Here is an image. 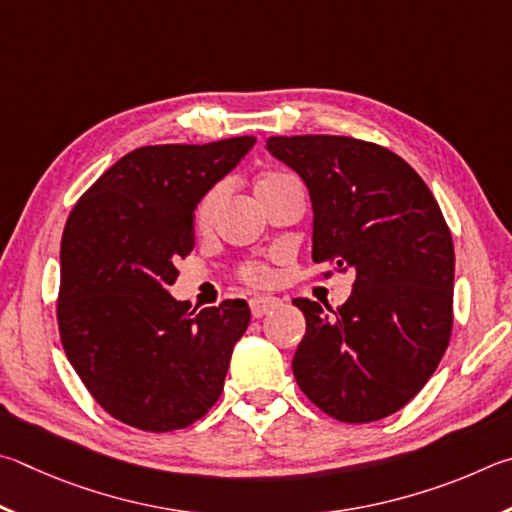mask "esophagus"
Segmentation results:
<instances>
[{"label": "esophagus", "instance_id": "obj_1", "mask_svg": "<svg viewBox=\"0 0 512 512\" xmlns=\"http://www.w3.org/2000/svg\"><path fill=\"white\" fill-rule=\"evenodd\" d=\"M279 306H281V301L274 299V297H254V299H249L251 315H254L256 319L267 315V312L274 310V308H279Z\"/></svg>", "mask_w": 512, "mask_h": 512}]
</instances>
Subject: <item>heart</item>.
<instances>
[{
  "mask_svg": "<svg viewBox=\"0 0 512 512\" xmlns=\"http://www.w3.org/2000/svg\"><path fill=\"white\" fill-rule=\"evenodd\" d=\"M288 182H292V177L285 175V173H265V175H261V177L256 179L254 191L258 195V200H263L265 195H270L272 191H276V188L283 186V184H288ZM224 195H227V184H224V182L211 186L209 191L202 195V200H200V204H197V211H195L197 227H200V229H209L211 227L213 220H215V213H218L220 204L224 200ZM238 276L245 283H249V285H265L267 281L272 279V272H270V267H267L265 263L249 261V263H245V265L240 267Z\"/></svg>",
  "mask_w": 512,
  "mask_h": 512,
  "instance_id": "b5f03b06",
  "label": "heart"
}]
</instances>
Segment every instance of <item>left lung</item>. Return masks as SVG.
<instances>
[{
	"label": "left lung",
	"instance_id": "obj_1",
	"mask_svg": "<svg viewBox=\"0 0 512 512\" xmlns=\"http://www.w3.org/2000/svg\"><path fill=\"white\" fill-rule=\"evenodd\" d=\"M267 150L308 186L312 261L355 272L337 310L292 301L306 317L294 378L342 423L396 414L432 378L452 335L454 245L441 206L378 143L301 134L270 137Z\"/></svg>",
	"mask_w": 512,
	"mask_h": 512
}]
</instances>
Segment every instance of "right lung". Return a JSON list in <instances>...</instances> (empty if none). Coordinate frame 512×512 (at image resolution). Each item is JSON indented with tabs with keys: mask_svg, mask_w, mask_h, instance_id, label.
<instances>
[{
	"mask_svg": "<svg viewBox=\"0 0 512 512\" xmlns=\"http://www.w3.org/2000/svg\"><path fill=\"white\" fill-rule=\"evenodd\" d=\"M254 143L233 137L137 148L69 213L60 242L62 348L92 398L125 425L173 432L220 398L249 306L227 299L195 315L168 288L179 258L193 251L202 195Z\"/></svg>",
	"mask_w": 512,
	"mask_h": 512,
	"instance_id": "1",
	"label": "right lung"
}]
</instances>
